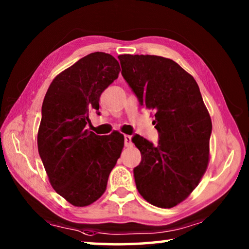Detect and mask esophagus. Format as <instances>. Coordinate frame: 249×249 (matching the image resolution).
<instances>
[{
	"mask_svg": "<svg viewBox=\"0 0 249 249\" xmlns=\"http://www.w3.org/2000/svg\"><path fill=\"white\" fill-rule=\"evenodd\" d=\"M124 140H125V146H126V147H131V146H133L132 136H129V135H125Z\"/></svg>",
	"mask_w": 249,
	"mask_h": 249,
	"instance_id": "1",
	"label": "esophagus"
}]
</instances>
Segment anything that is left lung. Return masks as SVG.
<instances>
[{
	"label": "left lung",
	"instance_id": "obj_1",
	"mask_svg": "<svg viewBox=\"0 0 249 249\" xmlns=\"http://www.w3.org/2000/svg\"><path fill=\"white\" fill-rule=\"evenodd\" d=\"M122 75L152 110L159 144L141 135L132 139L142 160L134 168L140 194L149 204L172 208L197 187L210 163L212 120L191 74L169 58L157 55L118 56Z\"/></svg>",
	"mask_w": 249,
	"mask_h": 249
}]
</instances>
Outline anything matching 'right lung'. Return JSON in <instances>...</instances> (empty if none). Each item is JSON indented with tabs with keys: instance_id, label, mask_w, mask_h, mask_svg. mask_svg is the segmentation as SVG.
<instances>
[{
	"instance_id": "obj_1",
	"label": "right lung",
	"mask_w": 249,
	"mask_h": 249,
	"mask_svg": "<svg viewBox=\"0 0 249 249\" xmlns=\"http://www.w3.org/2000/svg\"><path fill=\"white\" fill-rule=\"evenodd\" d=\"M120 71L110 54L90 53L56 75L43 101L38 154L54 191L73 206H89L104 194L124 147L120 132L98 136L85 127Z\"/></svg>"
}]
</instances>
